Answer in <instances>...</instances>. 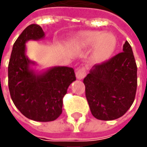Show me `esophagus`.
<instances>
[{"instance_id": "obj_1", "label": "esophagus", "mask_w": 147, "mask_h": 147, "mask_svg": "<svg viewBox=\"0 0 147 147\" xmlns=\"http://www.w3.org/2000/svg\"><path fill=\"white\" fill-rule=\"evenodd\" d=\"M86 68H85L84 67H82L80 68H79V69L76 71V78H77L78 80H82V79H84V78L85 77V76H86Z\"/></svg>"}]
</instances>
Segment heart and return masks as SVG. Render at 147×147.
<instances>
[{
  "mask_svg": "<svg viewBox=\"0 0 147 147\" xmlns=\"http://www.w3.org/2000/svg\"><path fill=\"white\" fill-rule=\"evenodd\" d=\"M83 43L87 46L96 45L95 58L99 61H104L109 58L116 48L117 41L114 36L101 32H87L81 35Z\"/></svg>",
  "mask_w": 147,
  "mask_h": 147,
  "instance_id": "obj_1",
  "label": "heart"
}]
</instances>
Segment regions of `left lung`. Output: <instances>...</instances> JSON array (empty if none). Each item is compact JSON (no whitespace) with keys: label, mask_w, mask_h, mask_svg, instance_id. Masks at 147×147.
<instances>
[{"label":"left lung","mask_w":147,"mask_h":147,"mask_svg":"<svg viewBox=\"0 0 147 147\" xmlns=\"http://www.w3.org/2000/svg\"><path fill=\"white\" fill-rule=\"evenodd\" d=\"M137 69L132 48L127 41L122 52L95 64L84 79L87 100L94 117L111 121L128 111L136 95Z\"/></svg>","instance_id":"1"}]
</instances>
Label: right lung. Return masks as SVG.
<instances>
[{
	"label": "right lung",
	"instance_id": "1",
	"mask_svg": "<svg viewBox=\"0 0 147 147\" xmlns=\"http://www.w3.org/2000/svg\"><path fill=\"white\" fill-rule=\"evenodd\" d=\"M44 32L32 24L24 30L13 44L8 67V84L13 102L25 117L37 121H51L62 113L63 99L76 80L73 68L55 67L41 75L30 69L33 63L25 55L28 40H38Z\"/></svg>",
	"mask_w": 147,
	"mask_h": 147
}]
</instances>
